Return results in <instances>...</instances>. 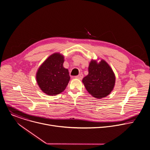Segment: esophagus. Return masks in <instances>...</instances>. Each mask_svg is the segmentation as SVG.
<instances>
[{
  "instance_id": "1",
  "label": "esophagus",
  "mask_w": 150,
  "mask_h": 150,
  "mask_svg": "<svg viewBox=\"0 0 150 150\" xmlns=\"http://www.w3.org/2000/svg\"><path fill=\"white\" fill-rule=\"evenodd\" d=\"M83 77V74H80L79 76H77L75 77L76 79H79V80H81Z\"/></svg>"
}]
</instances>
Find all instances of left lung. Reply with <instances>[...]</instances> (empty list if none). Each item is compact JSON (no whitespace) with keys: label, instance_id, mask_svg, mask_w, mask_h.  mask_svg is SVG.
I'll list each match as a JSON object with an SVG mask.
<instances>
[{"label":"left lung","instance_id":"left-lung-1","mask_svg":"<svg viewBox=\"0 0 150 150\" xmlns=\"http://www.w3.org/2000/svg\"><path fill=\"white\" fill-rule=\"evenodd\" d=\"M116 77L110 66L103 59L100 62L91 60L88 74L82 81L87 91L94 98L100 99L108 96L113 90Z\"/></svg>","mask_w":150,"mask_h":150}]
</instances>
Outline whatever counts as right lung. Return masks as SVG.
I'll use <instances>...</instances> for the list:
<instances>
[{"instance_id": "right-lung-1", "label": "right lung", "mask_w": 150, "mask_h": 150, "mask_svg": "<svg viewBox=\"0 0 150 150\" xmlns=\"http://www.w3.org/2000/svg\"><path fill=\"white\" fill-rule=\"evenodd\" d=\"M64 56L60 53L50 55L40 66L36 80L40 89L48 96H56L66 88L70 77L63 64Z\"/></svg>"}]
</instances>
